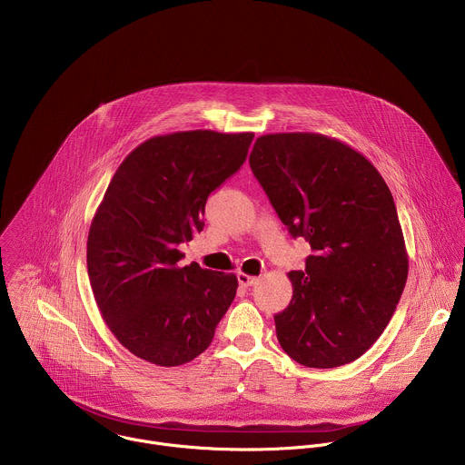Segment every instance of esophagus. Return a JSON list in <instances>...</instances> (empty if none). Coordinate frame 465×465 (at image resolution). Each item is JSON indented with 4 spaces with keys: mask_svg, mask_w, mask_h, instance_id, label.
Listing matches in <instances>:
<instances>
[{
    "mask_svg": "<svg viewBox=\"0 0 465 465\" xmlns=\"http://www.w3.org/2000/svg\"><path fill=\"white\" fill-rule=\"evenodd\" d=\"M238 282L240 285L243 287H252L258 283V278L256 276H251V274H245V272H238Z\"/></svg>",
    "mask_w": 465,
    "mask_h": 465,
    "instance_id": "34e87169",
    "label": "esophagus"
}]
</instances>
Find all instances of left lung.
Segmentation results:
<instances>
[{
  "label": "left lung",
  "mask_w": 465,
  "mask_h": 465,
  "mask_svg": "<svg viewBox=\"0 0 465 465\" xmlns=\"http://www.w3.org/2000/svg\"><path fill=\"white\" fill-rule=\"evenodd\" d=\"M249 165L289 232L312 254L291 271L292 300L274 316L298 363L340 367L387 327L409 271L392 194L358 151L316 133L260 136Z\"/></svg>",
  "instance_id": "1"
}]
</instances>
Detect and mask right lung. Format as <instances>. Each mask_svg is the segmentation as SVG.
Here are the masks:
<instances>
[{
	"mask_svg": "<svg viewBox=\"0 0 465 465\" xmlns=\"http://www.w3.org/2000/svg\"><path fill=\"white\" fill-rule=\"evenodd\" d=\"M252 138L154 136L113 176L91 223L87 271L105 323L134 356L174 367L211 345L238 278L198 263L182 267L178 247L203 231L209 194L243 165Z\"/></svg>",
	"mask_w": 465,
	"mask_h": 465,
	"instance_id": "add662e5",
	"label": "right lung"
}]
</instances>
